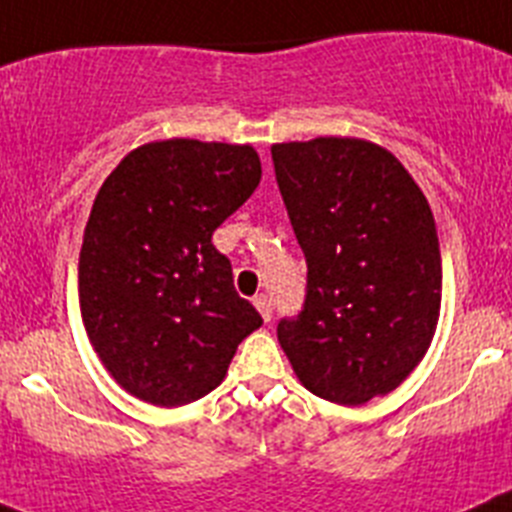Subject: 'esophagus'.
<instances>
[{
  "mask_svg": "<svg viewBox=\"0 0 512 512\" xmlns=\"http://www.w3.org/2000/svg\"><path fill=\"white\" fill-rule=\"evenodd\" d=\"M255 308L265 321L273 319V298L270 296H255Z\"/></svg>",
  "mask_w": 512,
  "mask_h": 512,
  "instance_id": "1",
  "label": "esophagus"
}]
</instances>
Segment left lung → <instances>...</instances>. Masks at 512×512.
I'll return each instance as SVG.
<instances>
[{
	"label": "left lung",
	"mask_w": 512,
	"mask_h": 512,
	"mask_svg": "<svg viewBox=\"0 0 512 512\" xmlns=\"http://www.w3.org/2000/svg\"><path fill=\"white\" fill-rule=\"evenodd\" d=\"M275 181L306 255V301L278 342L319 398L395 390L434 339L441 252L431 206L385 147L354 137L273 145Z\"/></svg>",
	"instance_id": "obj_1"
}]
</instances>
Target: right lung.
Wrapping results in <instances>:
<instances>
[{
  "label": "right lung",
  "mask_w": 512,
  "mask_h": 512,
  "mask_svg": "<svg viewBox=\"0 0 512 512\" xmlns=\"http://www.w3.org/2000/svg\"><path fill=\"white\" fill-rule=\"evenodd\" d=\"M260 176L250 145L176 137L132 150L96 193L78 301L96 354L135 398L163 408L204 398L262 326L211 245Z\"/></svg>",
  "instance_id": "obj_1"
}]
</instances>
